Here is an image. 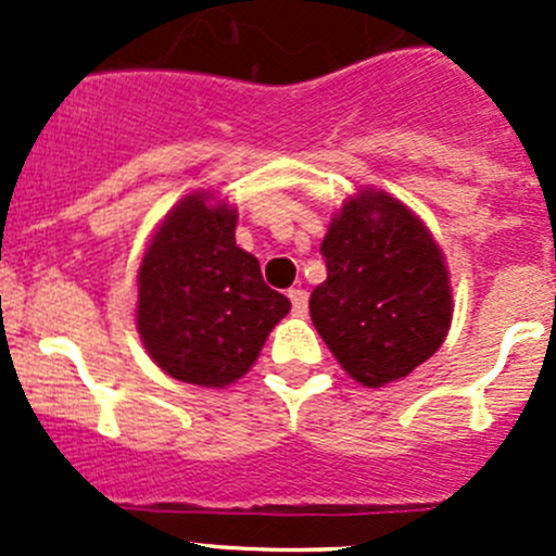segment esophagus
Returning a JSON list of instances; mask_svg holds the SVG:
<instances>
[{
  "instance_id": "34e87169",
  "label": "esophagus",
  "mask_w": 556,
  "mask_h": 556,
  "mask_svg": "<svg viewBox=\"0 0 556 556\" xmlns=\"http://www.w3.org/2000/svg\"><path fill=\"white\" fill-rule=\"evenodd\" d=\"M288 299H290V304H293V312L299 314V317H304L306 306H309V293H306V290H301V288H293L288 293Z\"/></svg>"
}]
</instances>
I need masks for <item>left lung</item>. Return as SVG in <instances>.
Segmentation results:
<instances>
[{
  "label": "left lung",
  "mask_w": 556,
  "mask_h": 556,
  "mask_svg": "<svg viewBox=\"0 0 556 556\" xmlns=\"http://www.w3.org/2000/svg\"><path fill=\"white\" fill-rule=\"evenodd\" d=\"M325 277L312 323L352 379L382 387L408 377L446 339L452 323L444 255L401 201L363 190L330 223Z\"/></svg>",
  "instance_id": "1"
}]
</instances>
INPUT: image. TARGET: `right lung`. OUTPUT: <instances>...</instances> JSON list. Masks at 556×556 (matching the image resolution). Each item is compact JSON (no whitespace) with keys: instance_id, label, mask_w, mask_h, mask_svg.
Returning a JSON list of instances; mask_svg holds the SVG:
<instances>
[{"instance_id":"1","label":"right lung","mask_w":556,"mask_h":556,"mask_svg":"<svg viewBox=\"0 0 556 556\" xmlns=\"http://www.w3.org/2000/svg\"><path fill=\"white\" fill-rule=\"evenodd\" d=\"M237 212L179 201L139 266L137 325L150 357L179 382L226 387L250 371L290 301L237 247Z\"/></svg>"}]
</instances>
